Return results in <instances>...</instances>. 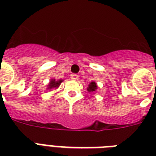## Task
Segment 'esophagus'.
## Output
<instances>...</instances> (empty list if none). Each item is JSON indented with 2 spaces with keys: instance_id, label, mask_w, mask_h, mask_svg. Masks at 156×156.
<instances>
[{
  "instance_id": "34e87169",
  "label": "esophagus",
  "mask_w": 156,
  "mask_h": 156,
  "mask_svg": "<svg viewBox=\"0 0 156 156\" xmlns=\"http://www.w3.org/2000/svg\"><path fill=\"white\" fill-rule=\"evenodd\" d=\"M71 78H72V80H77L79 79V76L77 74H72V76H71Z\"/></svg>"
}]
</instances>
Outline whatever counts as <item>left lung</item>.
<instances>
[{"label": "left lung", "mask_w": 156, "mask_h": 156, "mask_svg": "<svg viewBox=\"0 0 156 156\" xmlns=\"http://www.w3.org/2000/svg\"><path fill=\"white\" fill-rule=\"evenodd\" d=\"M97 89H98V85L94 81H92L91 83L89 84V87L87 88V89H88V91L89 92H94Z\"/></svg>", "instance_id": "8db88e82"}]
</instances>
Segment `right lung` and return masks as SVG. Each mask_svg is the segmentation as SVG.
<instances>
[{"label": "right lung", "instance_id": "right-lung-1", "mask_svg": "<svg viewBox=\"0 0 156 156\" xmlns=\"http://www.w3.org/2000/svg\"><path fill=\"white\" fill-rule=\"evenodd\" d=\"M62 82V80H55V79H52L50 81H49V84L48 85V88L47 89H53V88H58L59 85L61 84V83Z\"/></svg>", "mask_w": 156, "mask_h": 156}]
</instances>
